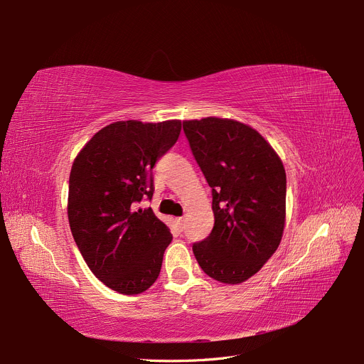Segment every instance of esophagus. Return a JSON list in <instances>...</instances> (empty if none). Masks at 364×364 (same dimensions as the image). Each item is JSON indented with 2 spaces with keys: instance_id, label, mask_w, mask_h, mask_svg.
<instances>
[{
  "instance_id": "34e87169",
  "label": "esophagus",
  "mask_w": 364,
  "mask_h": 364,
  "mask_svg": "<svg viewBox=\"0 0 364 364\" xmlns=\"http://www.w3.org/2000/svg\"><path fill=\"white\" fill-rule=\"evenodd\" d=\"M177 225H178V228H180V229H184V225H186V218H184V217H180V218H177Z\"/></svg>"
}]
</instances>
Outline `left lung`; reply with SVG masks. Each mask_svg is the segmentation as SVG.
Masks as SVG:
<instances>
[{
	"label": "left lung",
	"instance_id": "left-lung-1",
	"mask_svg": "<svg viewBox=\"0 0 364 364\" xmlns=\"http://www.w3.org/2000/svg\"><path fill=\"white\" fill-rule=\"evenodd\" d=\"M183 131L211 187L214 228L193 244L208 277L240 284L277 251L286 223V171L271 144L229 119L183 122Z\"/></svg>",
	"mask_w": 364,
	"mask_h": 364
}]
</instances>
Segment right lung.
<instances>
[{
    "label": "right lung",
    "mask_w": 364,
    "mask_h": 364,
    "mask_svg": "<svg viewBox=\"0 0 364 364\" xmlns=\"http://www.w3.org/2000/svg\"><path fill=\"white\" fill-rule=\"evenodd\" d=\"M180 120L116 122L95 134L70 173L68 220L89 269L122 294L146 291L172 235L151 208L156 162L177 143Z\"/></svg>",
    "instance_id": "add662e5"
}]
</instances>
